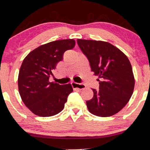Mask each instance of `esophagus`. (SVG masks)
<instances>
[{"mask_svg":"<svg viewBox=\"0 0 150 150\" xmlns=\"http://www.w3.org/2000/svg\"><path fill=\"white\" fill-rule=\"evenodd\" d=\"M71 85L73 86V88H77L79 90H82L86 88V86L83 84V83H76V82H71Z\"/></svg>","mask_w":150,"mask_h":150,"instance_id":"esophagus-1","label":"esophagus"}]
</instances>
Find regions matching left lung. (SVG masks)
<instances>
[{
	"label": "left lung",
	"instance_id": "1",
	"mask_svg": "<svg viewBox=\"0 0 150 150\" xmlns=\"http://www.w3.org/2000/svg\"><path fill=\"white\" fill-rule=\"evenodd\" d=\"M77 45L88 59L91 71L98 75V91L86 101L89 112L106 117L119 112L128 102L134 88V77L128 58L118 48L103 41L77 39Z\"/></svg>",
	"mask_w": 150,
	"mask_h": 150
}]
</instances>
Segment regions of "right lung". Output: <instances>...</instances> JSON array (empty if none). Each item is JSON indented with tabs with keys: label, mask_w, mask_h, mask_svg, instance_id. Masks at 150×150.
<instances>
[{
	"label": "right lung",
	"mask_w": 150,
	"mask_h": 150,
	"mask_svg": "<svg viewBox=\"0 0 150 150\" xmlns=\"http://www.w3.org/2000/svg\"><path fill=\"white\" fill-rule=\"evenodd\" d=\"M73 39L51 42L30 52L20 69L18 84L26 106L40 117H51L62 110L68 96L73 92L71 83L50 82L52 71L63 59L64 53L73 49Z\"/></svg>",
	"instance_id": "obj_1"
}]
</instances>
